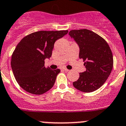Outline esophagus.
Listing matches in <instances>:
<instances>
[{
	"instance_id": "obj_1",
	"label": "esophagus",
	"mask_w": 126,
	"mask_h": 126,
	"mask_svg": "<svg viewBox=\"0 0 126 126\" xmlns=\"http://www.w3.org/2000/svg\"><path fill=\"white\" fill-rule=\"evenodd\" d=\"M62 69L64 70V71H69V69H67L65 68V67H63V68H62Z\"/></svg>"
}]
</instances>
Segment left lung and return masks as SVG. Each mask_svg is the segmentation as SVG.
Masks as SVG:
<instances>
[{
    "instance_id": "1",
    "label": "left lung",
    "mask_w": 126,
    "mask_h": 126,
    "mask_svg": "<svg viewBox=\"0 0 126 126\" xmlns=\"http://www.w3.org/2000/svg\"><path fill=\"white\" fill-rule=\"evenodd\" d=\"M70 37L79 48V57L84 62L86 71L73 82L77 90L85 93L94 92L102 86L113 68V55L107 42L89 30H71Z\"/></svg>"
}]
</instances>
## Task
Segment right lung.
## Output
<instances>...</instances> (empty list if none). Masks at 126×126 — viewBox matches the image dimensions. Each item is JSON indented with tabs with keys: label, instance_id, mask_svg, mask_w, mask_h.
Wrapping results in <instances>:
<instances>
[{
	"label": "right lung",
	"instance_id": "add662e5",
	"mask_svg": "<svg viewBox=\"0 0 126 126\" xmlns=\"http://www.w3.org/2000/svg\"><path fill=\"white\" fill-rule=\"evenodd\" d=\"M67 33V30L40 31L20 41L11 63L16 80L23 90L32 94H42L53 87L61 71L46 68L45 60L52 56L56 40Z\"/></svg>",
	"mask_w": 126,
	"mask_h": 126
}]
</instances>
